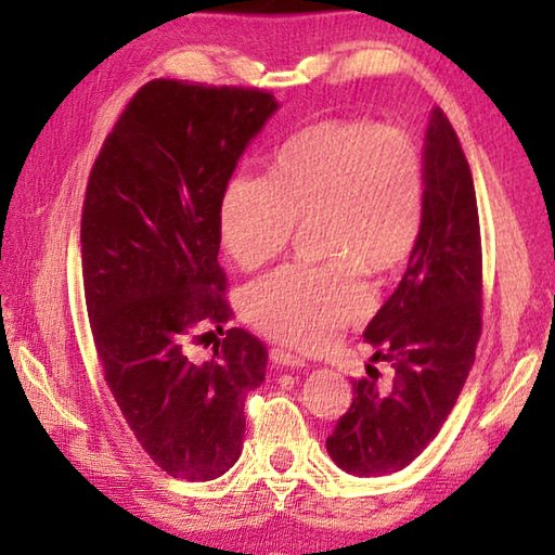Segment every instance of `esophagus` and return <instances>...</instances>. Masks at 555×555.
<instances>
[{
    "mask_svg": "<svg viewBox=\"0 0 555 555\" xmlns=\"http://www.w3.org/2000/svg\"><path fill=\"white\" fill-rule=\"evenodd\" d=\"M269 358H271V362L279 364V367H305V360L300 356H296V352H291V350H284V348H271Z\"/></svg>",
    "mask_w": 555,
    "mask_h": 555,
    "instance_id": "1",
    "label": "esophagus"
}]
</instances>
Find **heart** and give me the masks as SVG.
<instances>
[{
    "label": "heart",
    "instance_id": "obj_1",
    "mask_svg": "<svg viewBox=\"0 0 555 555\" xmlns=\"http://www.w3.org/2000/svg\"><path fill=\"white\" fill-rule=\"evenodd\" d=\"M424 155L398 126L328 119L291 135L271 179L238 176L221 197L223 250L257 269L288 250L298 223H317L322 267H286L245 288V320L271 338L324 348L372 308L362 269L391 276L420 241Z\"/></svg>",
    "mask_w": 555,
    "mask_h": 555
}]
</instances>
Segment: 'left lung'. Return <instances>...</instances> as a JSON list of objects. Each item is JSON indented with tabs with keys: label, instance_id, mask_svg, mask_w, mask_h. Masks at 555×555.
Instances as JSON below:
<instances>
[{
	"label": "left lung",
	"instance_id": "8db88e82",
	"mask_svg": "<svg viewBox=\"0 0 555 555\" xmlns=\"http://www.w3.org/2000/svg\"><path fill=\"white\" fill-rule=\"evenodd\" d=\"M427 203L420 241L393 296L364 338L372 360L393 367L388 386L352 379V403L326 439L338 467L382 477L429 446L475 364L481 336V233L473 171L446 114L436 107L424 145Z\"/></svg>",
	"mask_w": 555,
	"mask_h": 555
}]
</instances>
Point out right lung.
<instances>
[{"label": "right lung", "mask_w": 555, "mask_h": 555, "mask_svg": "<svg viewBox=\"0 0 555 555\" xmlns=\"http://www.w3.org/2000/svg\"><path fill=\"white\" fill-rule=\"evenodd\" d=\"M276 98L155 78L92 164L80 219L82 288L98 360L138 443L171 477L207 481L238 460L245 393L267 350L233 310L219 264L221 197ZM215 325L207 363L192 358Z\"/></svg>", "instance_id": "add662e5"}]
</instances>
